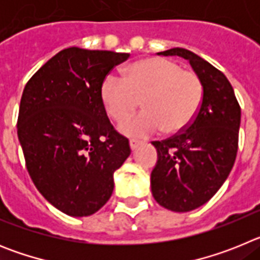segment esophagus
I'll use <instances>...</instances> for the list:
<instances>
[{
	"label": "esophagus",
	"instance_id": "34e87169",
	"mask_svg": "<svg viewBox=\"0 0 260 260\" xmlns=\"http://www.w3.org/2000/svg\"><path fill=\"white\" fill-rule=\"evenodd\" d=\"M142 142L141 141H137V139H130V147H132V150H137L138 147L141 146Z\"/></svg>",
	"mask_w": 260,
	"mask_h": 260
}]
</instances>
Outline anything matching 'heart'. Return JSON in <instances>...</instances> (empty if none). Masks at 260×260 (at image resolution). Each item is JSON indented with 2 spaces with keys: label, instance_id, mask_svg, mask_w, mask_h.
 <instances>
[{
  "label": "heart",
  "instance_id": "b5f03b06",
  "mask_svg": "<svg viewBox=\"0 0 260 260\" xmlns=\"http://www.w3.org/2000/svg\"><path fill=\"white\" fill-rule=\"evenodd\" d=\"M123 78L108 74L100 87V98L108 116L117 122L132 116L141 100L143 112L121 125L126 135L146 138L161 128L165 133L181 132L201 108V78L173 59H139L126 69Z\"/></svg>",
  "mask_w": 260,
  "mask_h": 260
}]
</instances>
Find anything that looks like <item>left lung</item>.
Listing matches in <instances>:
<instances>
[{
	"label": "left lung",
	"instance_id": "left-lung-1",
	"mask_svg": "<svg viewBox=\"0 0 260 260\" xmlns=\"http://www.w3.org/2000/svg\"><path fill=\"white\" fill-rule=\"evenodd\" d=\"M189 59L203 84V100L189 126L164 141L152 142L157 162L151 173L155 201L167 210L189 212L221 187L238 150L241 108L221 71L183 48L160 52Z\"/></svg>",
	"mask_w": 260,
	"mask_h": 260
}]
</instances>
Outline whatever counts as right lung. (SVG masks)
I'll use <instances>...</instances> for the list:
<instances>
[{"label": "right lung", "instance_id": "1", "mask_svg": "<svg viewBox=\"0 0 260 260\" xmlns=\"http://www.w3.org/2000/svg\"><path fill=\"white\" fill-rule=\"evenodd\" d=\"M128 53L61 50L27 82L18 114L26 167L57 210L82 217L113 192V174L128 157V139L110 123L100 87Z\"/></svg>", "mask_w": 260, "mask_h": 260}]
</instances>
